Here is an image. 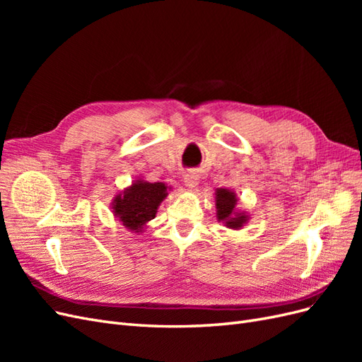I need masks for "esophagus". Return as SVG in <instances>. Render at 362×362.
Instances as JSON below:
<instances>
[{
	"label": "esophagus",
	"instance_id": "esophagus-1",
	"mask_svg": "<svg viewBox=\"0 0 362 362\" xmlns=\"http://www.w3.org/2000/svg\"><path fill=\"white\" fill-rule=\"evenodd\" d=\"M198 182H199L198 175L187 173V175H185V177H184V184H185V187H187V189H194L196 185H198Z\"/></svg>",
	"mask_w": 362,
	"mask_h": 362
}]
</instances>
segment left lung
I'll use <instances>...</instances> for the list:
<instances>
[{
	"instance_id": "left-lung-1",
	"label": "left lung",
	"mask_w": 362,
	"mask_h": 362,
	"mask_svg": "<svg viewBox=\"0 0 362 362\" xmlns=\"http://www.w3.org/2000/svg\"><path fill=\"white\" fill-rule=\"evenodd\" d=\"M214 194L217 221L229 229H242L249 221V216L237 208V194L229 189H217Z\"/></svg>"
}]
</instances>
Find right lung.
Here are the masks:
<instances>
[{
	"mask_svg": "<svg viewBox=\"0 0 362 362\" xmlns=\"http://www.w3.org/2000/svg\"><path fill=\"white\" fill-rule=\"evenodd\" d=\"M168 190L170 187L164 182L136 180L129 187L115 196L112 202L113 214L131 233H144L148 222L156 217L160 204L169 194Z\"/></svg>",
	"mask_w": 362,
	"mask_h": 362,
	"instance_id": "obj_1",
	"label": "right lung"
}]
</instances>
